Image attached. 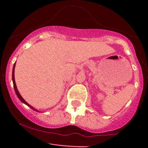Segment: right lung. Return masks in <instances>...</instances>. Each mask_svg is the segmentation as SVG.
Returning <instances> with one entry per match:
<instances>
[{"mask_svg":"<svg viewBox=\"0 0 148 148\" xmlns=\"http://www.w3.org/2000/svg\"><path fill=\"white\" fill-rule=\"evenodd\" d=\"M14 72H15V65H14V66H13V70H12V82H13V86H14V89H15V93H16L17 96H18V99H20L21 101L22 102H23V103H24V104H27V105H28L29 107L30 108H32V109L35 110V109H34L33 108H32V106H30L29 104H27V102H26V101H25V100H24V99H23V98L21 97V95H20V93H19V92H18V89H17L16 84H15V75H14ZM36 111H37V110H36Z\"/></svg>","mask_w":148,"mask_h":148,"instance_id":"right-lung-1","label":"right lung"}]
</instances>
